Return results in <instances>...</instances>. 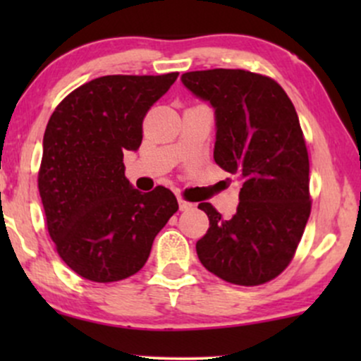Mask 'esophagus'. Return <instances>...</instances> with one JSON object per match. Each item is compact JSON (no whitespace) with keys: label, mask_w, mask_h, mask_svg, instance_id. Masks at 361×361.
<instances>
[{"label":"esophagus","mask_w":361,"mask_h":361,"mask_svg":"<svg viewBox=\"0 0 361 361\" xmlns=\"http://www.w3.org/2000/svg\"><path fill=\"white\" fill-rule=\"evenodd\" d=\"M178 204H180V210H192L193 209V204L183 200V198H180V200H178Z\"/></svg>","instance_id":"1"}]
</instances>
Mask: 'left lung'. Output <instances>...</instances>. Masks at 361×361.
I'll return each instance as SVG.
<instances>
[{"label": "left lung", "mask_w": 361, "mask_h": 361, "mask_svg": "<svg viewBox=\"0 0 361 361\" xmlns=\"http://www.w3.org/2000/svg\"><path fill=\"white\" fill-rule=\"evenodd\" d=\"M181 81L214 106V159L243 181L229 221L212 204L198 205L210 222L197 241L198 259L229 283H267L292 261L312 205L295 106L275 80L244 69L192 71Z\"/></svg>", "instance_id": "left-lung-1"}]
</instances>
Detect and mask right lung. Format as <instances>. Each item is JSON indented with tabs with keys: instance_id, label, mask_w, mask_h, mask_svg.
Masks as SVG:
<instances>
[{
	"instance_id": "add662e5",
	"label": "right lung",
	"mask_w": 361,
	"mask_h": 361,
	"mask_svg": "<svg viewBox=\"0 0 361 361\" xmlns=\"http://www.w3.org/2000/svg\"><path fill=\"white\" fill-rule=\"evenodd\" d=\"M176 78H97L71 91L49 118L37 180L45 222L57 255L82 279L110 283L135 275L178 210L171 190L140 193L123 166V152L142 142L149 109Z\"/></svg>"
}]
</instances>
